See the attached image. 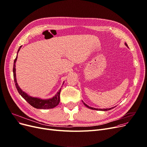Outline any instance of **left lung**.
Returning <instances> with one entry per match:
<instances>
[{"instance_id":"8db88e82","label":"left lung","mask_w":147,"mask_h":147,"mask_svg":"<svg viewBox=\"0 0 147 147\" xmlns=\"http://www.w3.org/2000/svg\"><path fill=\"white\" fill-rule=\"evenodd\" d=\"M125 45L127 47H129L128 46H127V44L126 42H125ZM82 102H83V103H84V105H85V106H86L88 108H89V109H92V110L101 111H109V110H111V109H113V108H114V107H111V108H107V109H98V108H94V107H92L89 106L87 105L85 103H84V102L83 101H82Z\"/></svg>"}]
</instances>
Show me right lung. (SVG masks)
<instances>
[{
  "instance_id": "obj_1",
  "label": "right lung",
  "mask_w": 147,
  "mask_h": 147,
  "mask_svg": "<svg viewBox=\"0 0 147 147\" xmlns=\"http://www.w3.org/2000/svg\"><path fill=\"white\" fill-rule=\"evenodd\" d=\"M22 47V46L19 47L18 52H17V55L16 58L14 60V65H13V76H14V82H15V85L17 89V91L18 93L21 95V96L26 100L29 104H30L32 106H33L35 108H36V109H52V108H53L56 106H58L59 103L60 101V92L61 88L59 89V90L58 91L55 95L50 98L48 99H42L41 98H38V97H32L29 94H28L26 92H25L23 91L22 89L20 88V86H18L17 82V79H16V63L17 59V55L19 51H20V49ZM64 82H63V84Z\"/></svg>"
}]
</instances>
